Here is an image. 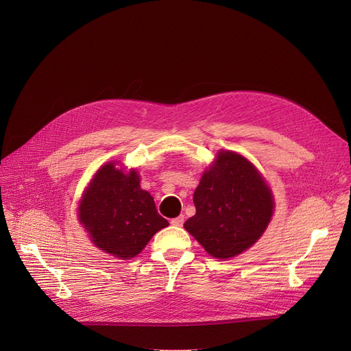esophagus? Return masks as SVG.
<instances>
[{
  "instance_id": "esophagus-1",
  "label": "esophagus",
  "mask_w": 351,
  "mask_h": 351,
  "mask_svg": "<svg viewBox=\"0 0 351 351\" xmlns=\"http://www.w3.org/2000/svg\"><path fill=\"white\" fill-rule=\"evenodd\" d=\"M183 222H185V216H183V215H180V216H178V217H175V219L171 220V223H172L173 226H182Z\"/></svg>"
}]
</instances>
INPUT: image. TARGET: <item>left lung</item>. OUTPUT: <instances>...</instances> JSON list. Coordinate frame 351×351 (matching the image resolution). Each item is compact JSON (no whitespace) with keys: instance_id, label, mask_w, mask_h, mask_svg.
<instances>
[{"instance_id":"left-lung-1","label":"left lung","mask_w":351,"mask_h":351,"mask_svg":"<svg viewBox=\"0 0 351 351\" xmlns=\"http://www.w3.org/2000/svg\"><path fill=\"white\" fill-rule=\"evenodd\" d=\"M195 216L185 229L217 259H229L259 241L273 215L267 183L245 156L220 151L193 193Z\"/></svg>"}]
</instances>
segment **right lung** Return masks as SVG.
<instances>
[{
  "label": "right lung",
  "mask_w": 351,
  "mask_h": 351,
  "mask_svg": "<svg viewBox=\"0 0 351 351\" xmlns=\"http://www.w3.org/2000/svg\"><path fill=\"white\" fill-rule=\"evenodd\" d=\"M115 165L101 166L90 179L78 217L97 247L118 259H131L169 222L158 213L151 193L141 189L138 172L125 173Z\"/></svg>",
  "instance_id": "1"
}]
</instances>
